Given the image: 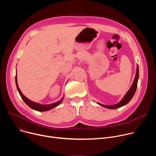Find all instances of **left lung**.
<instances>
[{
	"label": "left lung",
	"instance_id": "left-lung-1",
	"mask_svg": "<svg viewBox=\"0 0 156 156\" xmlns=\"http://www.w3.org/2000/svg\"><path fill=\"white\" fill-rule=\"evenodd\" d=\"M138 78H139V67H138V65H137L136 72V75H135V79H134V81H133V83L131 87L129 88V90H128V91L126 93V94L125 95V96L123 98V99L119 103L114 104V105H104V104H102L99 102H97V103L99 105H100L104 107H105L107 108H110V109H114V108H120V107L127 104L131 101V99H132L133 96H134L135 94L136 88H137Z\"/></svg>",
	"mask_w": 156,
	"mask_h": 156
}]
</instances>
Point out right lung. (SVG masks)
<instances>
[{
  "label": "right lung",
  "instance_id": "add662e5",
  "mask_svg": "<svg viewBox=\"0 0 156 156\" xmlns=\"http://www.w3.org/2000/svg\"><path fill=\"white\" fill-rule=\"evenodd\" d=\"M15 83H16V87H17V90H18V93H19L21 98H22V99L23 100V101L27 104V105L28 106H29L30 108H31L32 109H34L35 110L39 111V112H44V111H48V110H49L57 107V105H58L62 103V102L63 99V98H62L60 101H58L56 102H54L53 104H48V105H44V104H39V103L34 102L28 99L27 97H25L23 94V93L21 92L20 88L18 87V83H17L16 74V76H15Z\"/></svg>",
  "mask_w": 156,
  "mask_h": 156
}]
</instances>
